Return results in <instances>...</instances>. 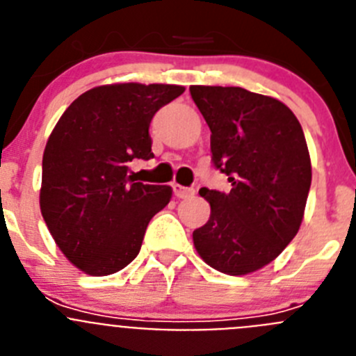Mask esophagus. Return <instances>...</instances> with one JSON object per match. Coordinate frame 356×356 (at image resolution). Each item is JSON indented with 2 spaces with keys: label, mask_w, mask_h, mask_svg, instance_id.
I'll use <instances>...</instances> for the list:
<instances>
[{
  "label": "esophagus",
  "mask_w": 356,
  "mask_h": 356,
  "mask_svg": "<svg viewBox=\"0 0 356 356\" xmlns=\"http://www.w3.org/2000/svg\"><path fill=\"white\" fill-rule=\"evenodd\" d=\"M172 188H175V196L180 197V200H188V197H193L196 194V191L193 187H181L178 184L172 185Z\"/></svg>",
  "instance_id": "1"
}]
</instances>
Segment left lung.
I'll use <instances>...</instances> for the list:
<instances>
[{
    "label": "left lung",
    "mask_w": 356,
    "mask_h": 356,
    "mask_svg": "<svg viewBox=\"0 0 356 356\" xmlns=\"http://www.w3.org/2000/svg\"><path fill=\"white\" fill-rule=\"evenodd\" d=\"M188 90L212 131L213 168L232 184L229 193L200 191L210 219L194 229V246L217 271L248 275L273 262L303 221L312 184L303 128L275 97L242 87Z\"/></svg>",
    "instance_id": "8db88e82"
}]
</instances>
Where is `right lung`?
Listing matches in <instances>:
<instances>
[{
    "mask_svg": "<svg viewBox=\"0 0 356 356\" xmlns=\"http://www.w3.org/2000/svg\"><path fill=\"white\" fill-rule=\"evenodd\" d=\"M180 85L94 87L67 106L42 156L40 212L56 246L92 276L121 271L139 254L169 185L135 181L130 162L149 160V122L184 92Z\"/></svg>",
    "mask_w": 356,
    "mask_h": 356,
    "instance_id": "add662e5",
    "label": "right lung"
}]
</instances>
